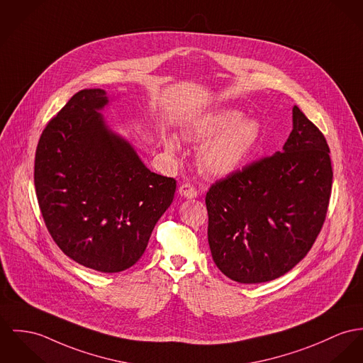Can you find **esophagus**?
Here are the masks:
<instances>
[{
    "mask_svg": "<svg viewBox=\"0 0 363 363\" xmlns=\"http://www.w3.org/2000/svg\"><path fill=\"white\" fill-rule=\"evenodd\" d=\"M179 194L184 196V197H186V199H194V197L197 196V191H196V188L194 185L185 182V184H182V185L179 186Z\"/></svg>",
    "mask_w": 363,
    "mask_h": 363,
    "instance_id": "1",
    "label": "esophagus"
}]
</instances>
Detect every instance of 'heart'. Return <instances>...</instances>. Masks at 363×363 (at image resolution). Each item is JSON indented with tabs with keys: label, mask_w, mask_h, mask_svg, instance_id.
Masks as SVG:
<instances>
[{
	"label": "heart",
	"mask_w": 363,
	"mask_h": 363,
	"mask_svg": "<svg viewBox=\"0 0 363 363\" xmlns=\"http://www.w3.org/2000/svg\"><path fill=\"white\" fill-rule=\"evenodd\" d=\"M243 113L223 109L206 114L186 131V137L196 142L206 140L199 150V163L204 172L225 177L242 167L250 157L261 128L254 120H242ZM171 155L179 152V140L174 137L166 140Z\"/></svg>",
	"instance_id": "heart-1"
}]
</instances>
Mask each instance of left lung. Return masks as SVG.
Instances as JSON below:
<instances>
[{"instance_id": "8db88e82", "label": "left lung", "mask_w": 363, "mask_h": 363, "mask_svg": "<svg viewBox=\"0 0 363 363\" xmlns=\"http://www.w3.org/2000/svg\"><path fill=\"white\" fill-rule=\"evenodd\" d=\"M325 135L297 106L277 152L216 181L207 195L208 245L223 275L239 283L277 279L312 249L332 195Z\"/></svg>"}]
</instances>
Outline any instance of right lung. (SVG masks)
<instances>
[{"label": "right lung", "mask_w": 363, "mask_h": 363, "mask_svg": "<svg viewBox=\"0 0 363 363\" xmlns=\"http://www.w3.org/2000/svg\"><path fill=\"white\" fill-rule=\"evenodd\" d=\"M104 89H83L52 117L35 150L34 186L57 247L86 268L114 274L146 250L177 181L145 167L98 113Z\"/></svg>", "instance_id": "right-lung-1"}]
</instances>
